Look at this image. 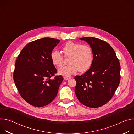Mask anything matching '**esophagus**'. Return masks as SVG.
<instances>
[{
	"instance_id": "1",
	"label": "esophagus",
	"mask_w": 134,
	"mask_h": 134,
	"mask_svg": "<svg viewBox=\"0 0 134 134\" xmlns=\"http://www.w3.org/2000/svg\"><path fill=\"white\" fill-rule=\"evenodd\" d=\"M71 79V77H64V80H69V79Z\"/></svg>"
}]
</instances>
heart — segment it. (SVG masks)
<instances>
[{
    "mask_svg": "<svg viewBox=\"0 0 134 134\" xmlns=\"http://www.w3.org/2000/svg\"><path fill=\"white\" fill-rule=\"evenodd\" d=\"M65 57L69 58V65L60 69L59 74L64 76H70L77 72L87 71L93 62V52L88 45H82L71 41L67 42L63 47ZM50 58L52 64L58 68L64 65V58L58 50L51 52Z\"/></svg>",
    "mask_w": 134,
    "mask_h": 134,
    "instance_id": "heart-1",
    "label": "heart"
}]
</instances>
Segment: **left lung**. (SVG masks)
Listing matches in <instances>:
<instances>
[{
  "mask_svg": "<svg viewBox=\"0 0 134 134\" xmlns=\"http://www.w3.org/2000/svg\"><path fill=\"white\" fill-rule=\"evenodd\" d=\"M80 39L91 47L93 62L84 74L75 76V92L83 105L99 107L112 99L119 86L120 64L113 48L107 42L92 37Z\"/></svg>",
  "mask_w": 134,
  "mask_h": 134,
  "instance_id": "obj_1",
  "label": "left lung"
}]
</instances>
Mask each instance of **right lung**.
Wrapping results in <instances>:
<instances>
[{
	"instance_id": "right-lung-1",
	"label": "right lung",
	"mask_w": 134,
	"mask_h": 134,
	"mask_svg": "<svg viewBox=\"0 0 134 134\" xmlns=\"http://www.w3.org/2000/svg\"><path fill=\"white\" fill-rule=\"evenodd\" d=\"M60 40L45 37L30 42L17 58L13 79L22 98L35 107L46 106L58 93L64 78L57 71L50 55Z\"/></svg>"
}]
</instances>
